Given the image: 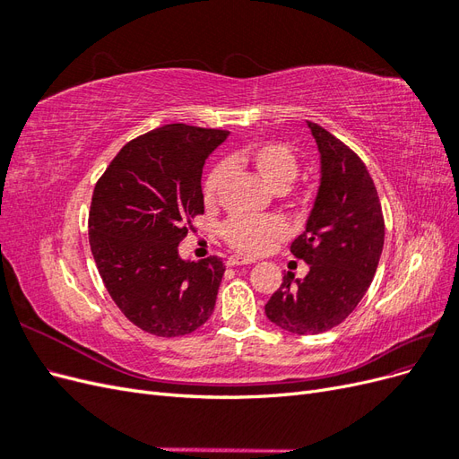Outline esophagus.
Wrapping results in <instances>:
<instances>
[{
  "label": "esophagus",
  "mask_w": 459,
  "mask_h": 459,
  "mask_svg": "<svg viewBox=\"0 0 459 459\" xmlns=\"http://www.w3.org/2000/svg\"><path fill=\"white\" fill-rule=\"evenodd\" d=\"M245 264H253V260H247L241 256H230L228 258V266H245Z\"/></svg>",
  "instance_id": "esophagus-1"
}]
</instances>
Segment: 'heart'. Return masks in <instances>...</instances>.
<instances>
[{
  "mask_svg": "<svg viewBox=\"0 0 459 459\" xmlns=\"http://www.w3.org/2000/svg\"><path fill=\"white\" fill-rule=\"evenodd\" d=\"M231 162L253 169L264 182L273 189H281L295 201L307 197V189L297 186L293 179L299 174L300 162L295 149L283 142H255L239 152H235ZM226 166L216 164L206 174L203 182L204 203L216 201L221 184L226 179ZM287 233L285 221L277 216H248L233 214L220 226V238L243 256H260L270 253Z\"/></svg>",
  "mask_w": 459,
  "mask_h": 459,
  "instance_id": "1",
  "label": "heart"
}]
</instances>
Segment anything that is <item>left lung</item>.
<instances>
[{"mask_svg": "<svg viewBox=\"0 0 459 459\" xmlns=\"http://www.w3.org/2000/svg\"><path fill=\"white\" fill-rule=\"evenodd\" d=\"M308 126L322 152V182L290 253L310 264V272L297 281L287 272L264 307L272 324L295 335H317L352 314L385 243L381 201L364 160L319 124L308 120Z\"/></svg>", "mask_w": 459, "mask_h": 459, "instance_id": "left-lung-1", "label": "left lung"}]
</instances>
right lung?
Wrapping results in <instances>:
<instances>
[{
    "instance_id": "1",
    "label": "right lung",
    "mask_w": 459,
    "mask_h": 459,
    "mask_svg": "<svg viewBox=\"0 0 459 459\" xmlns=\"http://www.w3.org/2000/svg\"><path fill=\"white\" fill-rule=\"evenodd\" d=\"M228 134L166 124L124 145L95 184V266L120 312L151 335H189L214 310L224 262H186L178 245L204 214L203 166Z\"/></svg>"
}]
</instances>
